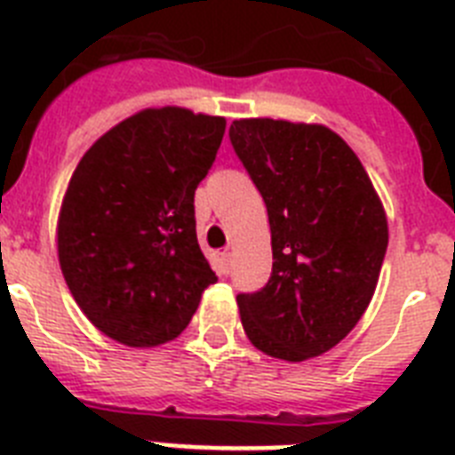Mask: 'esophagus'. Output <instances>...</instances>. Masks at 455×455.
Here are the masks:
<instances>
[{
	"mask_svg": "<svg viewBox=\"0 0 455 455\" xmlns=\"http://www.w3.org/2000/svg\"><path fill=\"white\" fill-rule=\"evenodd\" d=\"M231 263H234V254L228 250L221 251V270H224V273H231Z\"/></svg>",
	"mask_w": 455,
	"mask_h": 455,
	"instance_id": "1",
	"label": "esophagus"
}]
</instances>
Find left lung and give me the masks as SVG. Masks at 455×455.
<instances>
[{"label": "left lung", "mask_w": 455, "mask_h": 455, "mask_svg": "<svg viewBox=\"0 0 455 455\" xmlns=\"http://www.w3.org/2000/svg\"><path fill=\"white\" fill-rule=\"evenodd\" d=\"M235 155L268 210L273 273L238 293L257 349L305 361L333 349L363 316L388 245L387 215L349 145L322 124L235 120Z\"/></svg>", "instance_id": "left-lung-1"}]
</instances>
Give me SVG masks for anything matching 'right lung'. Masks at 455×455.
Masks as SVG:
<instances>
[{
  "label": "right lung",
  "instance_id": "right-lung-1",
  "mask_svg": "<svg viewBox=\"0 0 455 455\" xmlns=\"http://www.w3.org/2000/svg\"><path fill=\"white\" fill-rule=\"evenodd\" d=\"M227 120L148 108L104 133L76 166L57 251L71 296L127 347H156L192 322L217 275L198 247L194 192Z\"/></svg>",
  "mask_w": 455,
  "mask_h": 455
}]
</instances>
